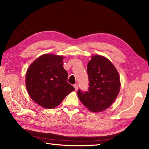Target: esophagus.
I'll return each mask as SVG.
<instances>
[{
  "instance_id": "esophagus-1",
  "label": "esophagus",
  "mask_w": 149,
  "mask_h": 149,
  "mask_svg": "<svg viewBox=\"0 0 149 149\" xmlns=\"http://www.w3.org/2000/svg\"><path fill=\"white\" fill-rule=\"evenodd\" d=\"M74 87L75 88V91H77V89H78V85L77 84H74Z\"/></svg>"
}]
</instances>
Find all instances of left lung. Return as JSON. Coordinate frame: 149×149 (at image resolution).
<instances>
[{"label":"left lung","mask_w":149,"mask_h":149,"mask_svg":"<svg viewBox=\"0 0 149 149\" xmlns=\"http://www.w3.org/2000/svg\"><path fill=\"white\" fill-rule=\"evenodd\" d=\"M88 91H77L78 97L89 111H104L118 96L120 88V76L116 68L108 58L93 55L88 62Z\"/></svg>","instance_id":"8db88e82"}]
</instances>
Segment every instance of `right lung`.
<instances>
[{"instance_id":"right-lung-1","label":"right lung","mask_w":149,"mask_h":149,"mask_svg":"<svg viewBox=\"0 0 149 149\" xmlns=\"http://www.w3.org/2000/svg\"><path fill=\"white\" fill-rule=\"evenodd\" d=\"M62 55L44 54L28 68L25 76L26 90L34 102L45 109H54L65 96L75 90L67 82Z\"/></svg>"}]
</instances>
